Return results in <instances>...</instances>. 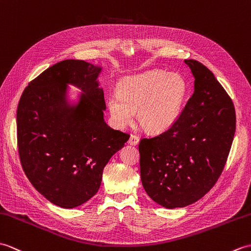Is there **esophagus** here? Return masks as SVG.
I'll return each instance as SVG.
<instances>
[{"instance_id": "esophagus-1", "label": "esophagus", "mask_w": 251, "mask_h": 251, "mask_svg": "<svg viewBox=\"0 0 251 251\" xmlns=\"http://www.w3.org/2000/svg\"><path fill=\"white\" fill-rule=\"evenodd\" d=\"M138 142H140V137L134 135V134H131V136L129 138V144L132 145V146H135V145L138 144Z\"/></svg>"}]
</instances>
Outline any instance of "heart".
Returning <instances> with one entry per match:
<instances>
[{"label":"heart","instance_id":"b5f03b06","mask_svg":"<svg viewBox=\"0 0 251 251\" xmlns=\"http://www.w3.org/2000/svg\"><path fill=\"white\" fill-rule=\"evenodd\" d=\"M188 94V83L178 73L149 71L127 77L120 83L119 94L108 99V109L120 126L130 124L133 113L145 130L163 132L179 118Z\"/></svg>","mask_w":251,"mask_h":251}]
</instances>
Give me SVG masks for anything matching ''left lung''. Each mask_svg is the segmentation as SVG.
Wrapping results in <instances>:
<instances>
[{
  "instance_id": "obj_1",
  "label": "left lung",
  "mask_w": 251,
  "mask_h": 251,
  "mask_svg": "<svg viewBox=\"0 0 251 251\" xmlns=\"http://www.w3.org/2000/svg\"><path fill=\"white\" fill-rule=\"evenodd\" d=\"M185 63L194 76L192 97L168 131L138 145L145 191L170 209L197 202L214 187L236 125L234 105L214 74L197 60Z\"/></svg>"
}]
</instances>
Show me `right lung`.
Segmentation results:
<instances>
[{
	"mask_svg": "<svg viewBox=\"0 0 251 251\" xmlns=\"http://www.w3.org/2000/svg\"><path fill=\"white\" fill-rule=\"evenodd\" d=\"M101 71L82 60L61 61L29 83L17 108L22 169L42 196L62 208L98 192L105 165L130 137L104 121ZM68 84L83 91L76 104L68 102Z\"/></svg>",
	"mask_w": 251,
	"mask_h": 251,
	"instance_id": "1",
	"label": "right lung"
}]
</instances>
